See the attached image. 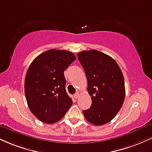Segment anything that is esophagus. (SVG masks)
I'll return each mask as SVG.
<instances>
[{"mask_svg": "<svg viewBox=\"0 0 152 152\" xmlns=\"http://www.w3.org/2000/svg\"><path fill=\"white\" fill-rule=\"evenodd\" d=\"M78 96H79V94H78V93H76V94H75L74 96V97L75 98H76V99H77V98H78Z\"/></svg>", "mask_w": 152, "mask_h": 152, "instance_id": "34e87169", "label": "esophagus"}]
</instances>
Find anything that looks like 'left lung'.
Masks as SVG:
<instances>
[{"mask_svg":"<svg viewBox=\"0 0 152 152\" xmlns=\"http://www.w3.org/2000/svg\"><path fill=\"white\" fill-rule=\"evenodd\" d=\"M88 81V92L91 96V107L83 113L93 125H105L115 117L124 103L125 81L115 59L107 54L91 49L77 54Z\"/></svg>","mask_w":152,"mask_h":152,"instance_id":"1","label":"left lung"}]
</instances>
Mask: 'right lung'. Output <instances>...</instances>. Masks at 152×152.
<instances>
[{
    "label": "right lung",
    "mask_w": 152,
    "mask_h": 152,
    "mask_svg": "<svg viewBox=\"0 0 152 152\" xmlns=\"http://www.w3.org/2000/svg\"><path fill=\"white\" fill-rule=\"evenodd\" d=\"M76 59L72 52L52 49L42 53L27 69L25 94L31 113L52 124L65 115L72 105L66 91L64 71Z\"/></svg>",
    "instance_id": "right-lung-1"
}]
</instances>
